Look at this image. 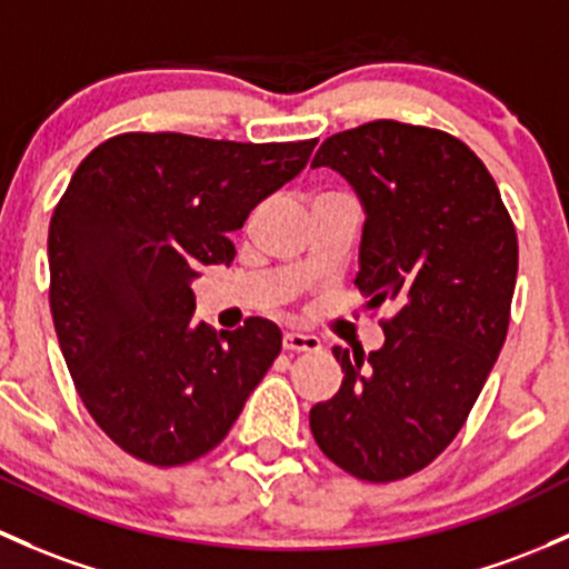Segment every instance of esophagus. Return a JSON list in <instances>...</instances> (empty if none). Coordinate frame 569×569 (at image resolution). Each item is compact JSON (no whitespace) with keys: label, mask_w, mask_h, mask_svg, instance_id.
Masks as SVG:
<instances>
[{"label":"esophagus","mask_w":569,"mask_h":569,"mask_svg":"<svg viewBox=\"0 0 569 569\" xmlns=\"http://www.w3.org/2000/svg\"><path fill=\"white\" fill-rule=\"evenodd\" d=\"M283 349L286 351H319L321 340L316 335L305 332H286L283 335Z\"/></svg>","instance_id":"obj_1"}]
</instances>
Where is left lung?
<instances>
[{
	"instance_id": "obj_1",
	"label": "left lung",
	"mask_w": 569,
	"mask_h": 569,
	"mask_svg": "<svg viewBox=\"0 0 569 569\" xmlns=\"http://www.w3.org/2000/svg\"><path fill=\"white\" fill-rule=\"evenodd\" d=\"M330 166L365 209L355 286L395 305L385 346H335L343 385L310 409L332 463L368 482L426 469L463 428L510 325L518 237L482 160L445 130L376 119L335 133Z\"/></svg>"
}]
</instances>
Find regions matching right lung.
<instances>
[{"mask_svg":"<svg viewBox=\"0 0 569 569\" xmlns=\"http://www.w3.org/2000/svg\"><path fill=\"white\" fill-rule=\"evenodd\" d=\"M313 147L122 133L76 169L48 226V302L83 406L133 458L207 456L280 355L259 316L220 335L193 321L190 283L234 261L231 231Z\"/></svg>","mask_w":569,"mask_h":569,"instance_id":"add662e5","label":"right lung"}]
</instances>
